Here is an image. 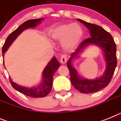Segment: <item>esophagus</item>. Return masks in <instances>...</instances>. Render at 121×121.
I'll list each match as a JSON object with an SVG mask.
<instances>
[{"mask_svg":"<svg viewBox=\"0 0 121 121\" xmlns=\"http://www.w3.org/2000/svg\"><path fill=\"white\" fill-rule=\"evenodd\" d=\"M60 61L61 62L62 64H65L67 62V56L65 55H62L60 57Z\"/></svg>","mask_w":121,"mask_h":121,"instance_id":"obj_1","label":"esophagus"}]
</instances>
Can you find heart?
Wrapping results in <instances>:
<instances>
[{"mask_svg":"<svg viewBox=\"0 0 121 121\" xmlns=\"http://www.w3.org/2000/svg\"><path fill=\"white\" fill-rule=\"evenodd\" d=\"M48 35L52 40L61 42L64 49L72 51L78 46L82 40L83 30L77 23L62 24L52 27L48 31Z\"/></svg>","mask_w":121,"mask_h":121,"instance_id":"obj_1","label":"heart"}]
</instances>
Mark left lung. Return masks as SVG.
I'll list each match as a JSON object with an SVG mask.
<instances>
[{
  "mask_svg": "<svg viewBox=\"0 0 121 121\" xmlns=\"http://www.w3.org/2000/svg\"><path fill=\"white\" fill-rule=\"evenodd\" d=\"M76 20L82 23L89 30L91 38L81 42L75 52L71 54L67 62L70 70L71 82L78 91L84 94L96 92L107 87L111 81L117 65L116 46L112 36L104 28L98 25L86 22L80 19ZM91 45L97 46L102 49L105 58L106 67L104 74L99 78L88 79L81 77L73 66V62Z\"/></svg>",
  "mask_w": 121,
  "mask_h": 121,
  "instance_id": "1",
  "label": "left lung"
}]
</instances>
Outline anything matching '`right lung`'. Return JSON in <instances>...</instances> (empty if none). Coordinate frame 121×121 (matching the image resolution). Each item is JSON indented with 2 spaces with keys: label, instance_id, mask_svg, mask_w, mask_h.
Segmentation results:
<instances>
[{
  "label": "right lung",
  "instance_id": "1",
  "mask_svg": "<svg viewBox=\"0 0 121 121\" xmlns=\"http://www.w3.org/2000/svg\"><path fill=\"white\" fill-rule=\"evenodd\" d=\"M43 19L44 18H39V19H30V20L27 21L22 24H21L19 27H17L15 30L13 31L11 34H10L6 39L5 42L2 47L3 57H4L5 52L8 50L13 42L24 30L28 29L35 28L37 26L42 23ZM59 67V62L56 58V57H54L48 62L47 65L43 70L42 72V81L40 84L37 86H34L32 87H26V86L17 84L16 82H13L10 77L9 78L10 81L11 82V86H13L14 89H16V91L26 95L34 98L44 97L47 95L51 91L53 75Z\"/></svg>",
  "mask_w": 121,
  "mask_h": 121
}]
</instances>
